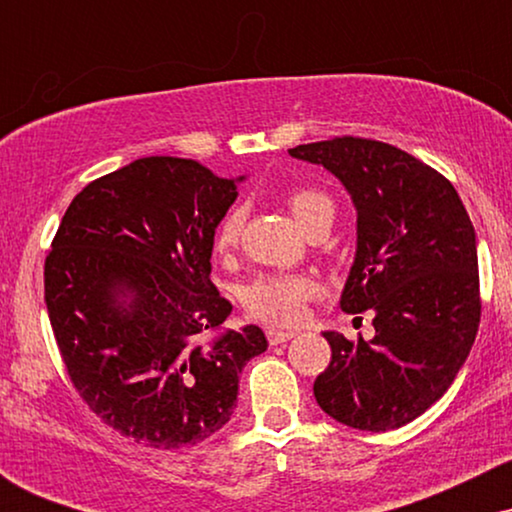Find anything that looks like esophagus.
I'll list each match as a JSON object with an SVG mask.
<instances>
[{"label": "esophagus", "instance_id": "1", "mask_svg": "<svg viewBox=\"0 0 512 512\" xmlns=\"http://www.w3.org/2000/svg\"><path fill=\"white\" fill-rule=\"evenodd\" d=\"M296 337V332H291V330H267V339H269V344H286L289 342V339H293Z\"/></svg>", "mask_w": 512, "mask_h": 512}]
</instances>
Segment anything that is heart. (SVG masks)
Returning a JSON list of instances; mask_svg holds the SVG:
<instances>
[{
	"mask_svg": "<svg viewBox=\"0 0 512 512\" xmlns=\"http://www.w3.org/2000/svg\"><path fill=\"white\" fill-rule=\"evenodd\" d=\"M286 209L303 231H310L317 221L334 214L332 199L322 192L301 187L286 195ZM243 228V209H231L216 228V252L226 255L238 245ZM317 293L315 279L305 274H260L243 291V303L257 320L272 325H293L303 317L305 303Z\"/></svg>",
	"mask_w": 512,
	"mask_h": 512,
	"instance_id": "b5f03b06",
	"label": "heart"
}]
</instances>
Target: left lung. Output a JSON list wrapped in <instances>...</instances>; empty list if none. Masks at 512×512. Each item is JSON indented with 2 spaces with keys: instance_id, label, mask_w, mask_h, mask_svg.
I'll return each mask as SVG.
<instances>
[{
  "instance_id": "1",
  "label": "left lung",
  "mask_w": 512,
  "mask_h": 512,
  "mask_svg": "<svg viewBox=\"0 0 512 512\" xmlns=\"http://www.w3.org/2000/svg\"><path fill=\"white\" fill-rule=\"evenodd\" d=\"M344 185L356 209V252L342 310H373V339L322 332L332 361L317 375L320 409L358 431H392L436 404L477 337V236L438 170L397 146L339 137L289 149Z\"/></svg>"
}]
</instances>
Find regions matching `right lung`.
I'll use <instances>...</instances> for the list:
<instances>
[{
	"instance_id": "obj_1",
	"label": "right lung",
	"mask_w": 512,
	"mask_h": 512,
	"mask_svg": "<svg viewBox=\"0 0 512 512\" xmlns=\"http://www.w3.org/2000/svg\"><path fill=\"white\" fill-rule=\"evenodd\" d=\"M240 178L195 161L137 158L88 182L45 260V305L69 378L122 436L175 450L231 419L257 325L223 330L233 305L211 284L214 233Z\"/></svg>"
}]
</instances>
